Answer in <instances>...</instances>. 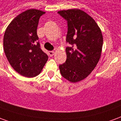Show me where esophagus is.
Instances as JSON below:
<instances>
[{"mask_svg": "<svg viewBox=\"0 0 121 121\" xmlns=\"http://www.w3.org/2000/svg\"><path fill=\"white\" fill-rule=\"evenodd\" d=\"M54 51H48V54H49V56H52L54 54Z\"/></svg>", "mask_w": 121, "mask_h": 121, "instance_id": "1", "label": "esophagus"}]
</instances>
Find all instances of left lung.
Segmentation results:
<instances>
[{
	"label": "left lung",
	"instance_id": "left-lung-1",
	"mask_svg": "<svg viewBox=\"0 0 121 121\" xmlns=\"http://www.w3.org/2000/svg\"><path fill=\"white\" fill-rule=\"evenodd\" d=\"M67 22V60L59 65L61 74L71 82L81 81L99 62L103 45L101 30L95 20L80 9L59 11Z\"/></svg>",
	"mask_w": 121,
	"mask_h": 121
}]
</instances>
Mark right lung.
Returning a JSON list of instances; mask_svg holds the SVG:
<instances>
[{"label":"right lung","mask_w":121,"mask_h":121,"mask_svg":"<svg viewBox=\"0 0 121 121\" xmlns=\"http://www.w3.org/2000/svg\"><path fill=\"white\" fill-rule=\"evenodd\" d=\"M45 12L30 9L10 22L4 33L3 45L8 60L15 71L25 77L38 75L48 60L41 48L37 28Z\"/></svg>","instance_id":"right-lung-1"}]
</instances>
